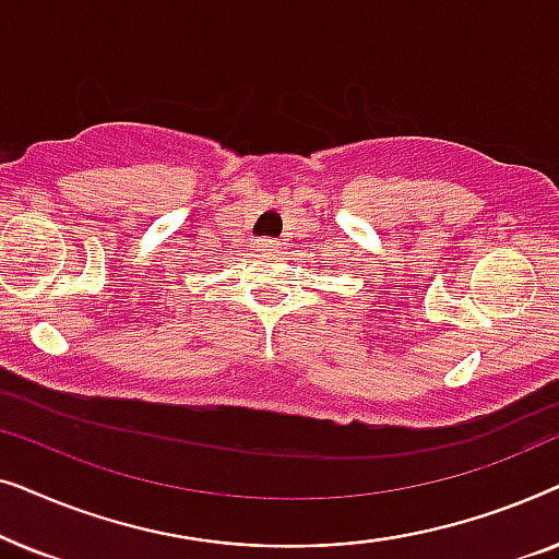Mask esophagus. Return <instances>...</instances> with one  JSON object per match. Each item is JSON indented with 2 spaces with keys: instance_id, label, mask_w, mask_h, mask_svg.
<instances>
[{
  "instance_id": "34e87169",
  "label": "esophagus",
  "mask_w": 559,
  "mask_h": 559,
  "mask_svg": "<svg viewBox=\"0 0 559 559\" xmlns=\"http://www.w3.org/2000/svg\"><path fill=\"white\" fill-rule=\"evenodd\" d=\"M280 247L272 239H257V251L259 254H274Z\"/></svg>"
}]
</instances>
